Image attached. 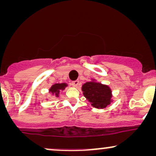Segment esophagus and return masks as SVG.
Here are the masks:
<instances>
[{
    "label": "esophagus",
    "instance_id": "obj_1",
    "mask_svg": "<svg viewBox=\"0 0 156 156\" xmlns=\"http://www.w3.org/2000/svg\"><path fill=\"white\" fill-rule=\"evenodd\" d=\"M78 84H79V80H74V81L72 82V85H73L74 87H78Z\"/></svg>",
    "mask_w": 156,
    "mask_h": 156
}]
</instances>
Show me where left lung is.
I'll list each match as a JSON object with an SVG mask.
<instances>
[{
  "instance_id": "obj_1",
  "label": "left lung",
  "mask_w": 156,
  "mask_h": 156,
  "mask_svg": "<svg viewBox=\"0 0 156 156\" xmlns=\"http://www.w3.org/2000/svg\"><path fill=\"white\" fill-rule=\"evenodd\" d=\"M83 96L91 103L92 106L96 108H106L113 101L112 89L108 86L97 82L92 79L82 86Z\"/></svg>"
}]
</instances>
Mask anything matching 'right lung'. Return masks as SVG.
Returning a JSON list of instances; mask_svg holds the SVG:
<instances>
[{
	"label": "right lung",
	"instance_id": "right-lung-1",
	"mask_svg": "<svg viewBox=\"0 0 156 156\" xmlns=\"http://www.w3.org/2000/svg\"><path fill=\"white\" fill-rule=\"evenodd\" d=\"M67 87V83H55L51 86V87L49 89V92L52 95H54L56 98H58L59 93L61 91H63L66 87Z\"/></svg>",
	"mask_w": 156,
	"mask_h": 156
}]
</instances>
